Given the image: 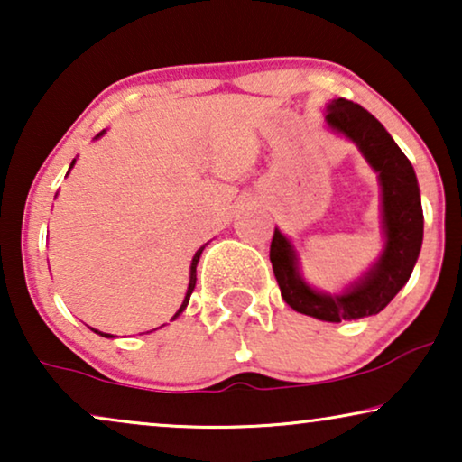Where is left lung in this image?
Here are the masks:
<instances>
[{"label": "left lung", "instance_id": "1", "mask_svg": "<svg viewBox=\"0 0 462 462\" xmlns=\"http://www.w3.org/2000/svg\"><path fill=\"white\" fill-rule=\"evenodd\" d=\"M326 125L356 144L381 185L383 250L368 271L340 292L313 288L300 273V258L288 236L275 226L271 264L283 300L309 318L338 324L381 313L406 286L422 245L420 189L412 163L378 119L351 100L334 98L326 106Z\"/></svg>", "mask_w": 462, "mask_h": 462}]
</instances>
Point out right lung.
<instances>
[{"mask_svg":"<svg viewBox=\"0 0 462 462\" xmlns=\"http://www.w3.org/2000/svg\"><path fill=\"white\" fill-rule=\"evenodd\" d=\"M103 134H105V130H103V132H98L97 138H100ZM73 166H75V160L71 162V166H69V170H71ZM67 174H69V172H67ZM206 245H208V244H204L198 252H195V256H193V261H191V269H189V286H187V294H185V299H182V305L179 307V311H176V313L172 315V321H174L176 318H179V315H180L182 311H185L187 305H189V299H191V294H193V290H195V282H198V263H199V256H201V252H204ZM163 326H166V324H163ZM160 328H162V326H160ZM90 330H92V332H97V334H100V337H105V338H116V337H113V334L98 332V330H94V328H90Z\"/></svg>","mask_w":462,"mask_h":462,"instance_id":"right-lung-1","label":"right lung"}]
</instances>
